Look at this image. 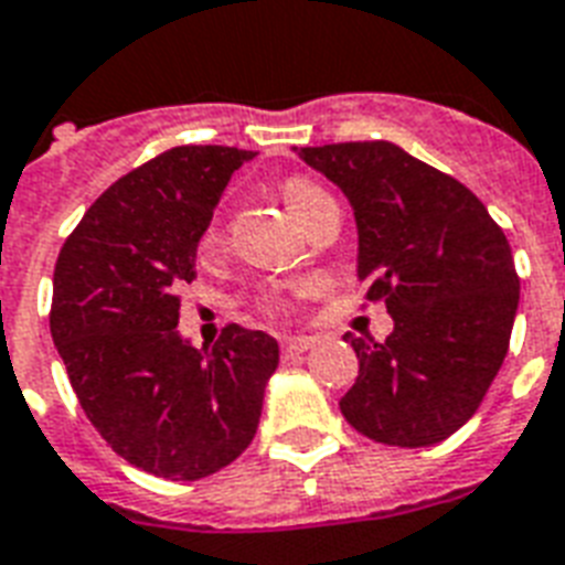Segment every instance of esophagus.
I'll return each mask as SVG.
<instances>
[{
  "mask_svg": "<svg viewBox=\"0 0 565 565\" xmlns=\"http://www.w3.org/2000/svg\"><path fill=\"white\" fill-rule=\"evenodd\" d=\"M312 345H316V339L286 337L282 339V354H286V358H295V354H303V351H309Z\"/></svg>",
  "mask_w": 565,
  "mask_h": 565,
  "instance_id": "1",
  "label": "esophagus"
}]
</instances>
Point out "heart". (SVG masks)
I'll return each mask as SVG.
<instances>
[{
  "label": "heart",
  "instance_id": "1",
  "mask_svg": "<svg viewBox=\"0 0 565 565\" xmlns=\"http://www.w3.org/2000/svg\"><path fill=\"white\" fill-rule=\"evenodd\" d=\"M279 196H282L286 207L291 211V217L298 220V223H307V217L316 211L318 205L330 202V196L321 190V186L298 175L286 178V181L279 184ZM217 241H220L217 226H211L205 232V247L217 244ZM288 307H291V295H288V291H270V295H265V300H262V309H265V312H282V309Z\"/></svg>",
  "mask_w": 565,
  "mask_h": 565
}]
</instances>
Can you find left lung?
Instances as JSON below:
<instances>
[{"mask_svg": "<svg viewBox=\"0 0 565 565\" xmlns=\"http://www.w3.org/2000/svg\"><path fill=\"white\" fill-rule=\"evenodd\" d=\"M354 207L358 277L384 300V342L345 333L354 387L339 398L360 435L431 447L459 431L509 351L519 274L503 228L468 186L393 142L300 148Z\"/></svg>", "mask_w": 565, "mask_h": 565, "instance_id": "8db88e82", "label": "left lung"}]
</instances>
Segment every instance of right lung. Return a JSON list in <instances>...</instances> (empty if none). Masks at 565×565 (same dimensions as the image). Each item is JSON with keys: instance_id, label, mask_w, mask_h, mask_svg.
I'll return each mask as SVG.
<instances>
[{"instance_id": "add662e5", "label": "right lung", "mask_w": 565, "mask_h": 565, "mask_svg": "<svg viewBox=\"0 0 565 565\" xmlns=\"http://www.w3.org/2000/svg\"><path fill=\"white\" fill-rule=\"evenodd\" d=\"M253 151L178 146L104 190L53 270L50 333L88 423L134 468L217 473L249 447L277 339L241 324L207 348L178 333V288L220 193Z\"/></svg>"}]
</instances>
